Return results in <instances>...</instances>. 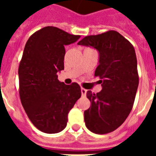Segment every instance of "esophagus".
Here are the masks:
<instances>
[{"label":"esophagus","mask_w":156,"mask_h":156,"mask_svg":"<svg viewBox=\"0 0 156 156\" xmlns=\"http://www.w3.org/2000/svg\"><path fill=\"white\" fill-rule=\"evenodd\" d=\"M87 90H86L84 88H81V93H82V95H83V96H86V95H87Z\"/></svg>","instance_id":"esophagus-1"}]
</instances>
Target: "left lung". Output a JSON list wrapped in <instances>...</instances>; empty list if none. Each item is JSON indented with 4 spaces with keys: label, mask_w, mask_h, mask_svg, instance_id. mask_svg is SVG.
Returning <instances> with one entry per match:
<instances>
[{
    "label": "left lung",
    "mask_w": 156,
    "mask_h": 156,
    "mask_svg": "<svg viewBox=\"0 0 156 156\" xmlns=\"http://www.w3.org/2000/svg\"><path fill=\"white\" fill-rule=\"evenodd\" d=\"M78 44L98 51L95 76L102 83L100 92H87L90 107L84 112L86 126L99 134L112 132L123 124L133 108L138 87L135 50L115 30L86 36Z\"/></svg>",
    "instance_id": "8db88e82"
}]
</instances>
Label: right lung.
<instances>
[{
	"label": "right lung",
	"instance_id": "add662e5",
	"mask_svg": "<svg viewBox=\"0 0 156 156\" xmlns=\"http://www.w3.org/2000/svg\"><path fill=\"white\" fill-rule=\"evenodd\" d=\"M79 38L46 27L34 33L25 45L18 68L20 100L30 121L44 133L63 130L69 112L81 97L78 83L66 85L57 76L64 69L65 46Z\"/></svg>",
	"mask_w": 156,
	"mask_h": 156
}]
</instances>
